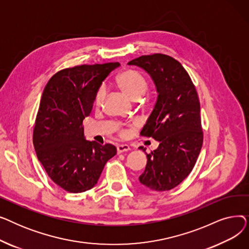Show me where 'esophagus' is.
<instances>
[{
  "label": "esophagus",
  "instance_id": "esophagus-1",
  "mask_svg": "<svg viewBox=\"0 0 249 249\" xmlns=\"http://www.w3.org/2000/svg\"><path fill=\"white\" fill-rule=\"evenodd\" d=\"M130 150V147L127 145V144H120L117 146V152L118 153H123V152H126Z\"/></svg>",
  "mask_w": 249,
  "mask_h": 249
}]
</instances>
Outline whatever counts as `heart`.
Wrapping results in <instances>:
<instances>
[{"instance_id":"heart-1","label":"heart","mask_w":249,"mask_h":249,"mask_svg":"<svg viewBox=\"0 0 249 249\" xmlns=\"http://www.w3.org/2000/svg\"><path fill=\"white\" fill-rule=\"evenodd\" d=\"M116 85L122 90V93L125 96H127L132 101H138L145 94L148 88V83L144 75H142L140 72L133 70H126L118 74V76L116 77ZM104 97L105 95L103 90H99L96 94L94 104L97 108H100L102 106ZM118 130H119L118 131L119 135L123 138L129 135V131L127 129L120 128Z\"/></svg>"}]
</instances>
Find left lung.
Returning <instances> with one entry per match:
<instances>
[{"label": "left lung", "instance_id": "8db88e82", "mask_svg": "<svg viewBox=\"0 0 249 249\" xmlns=\"http://www.w3.org/2000/svg\"><path fill=\"white\" fill-rule=\"evenodd\" d=\"M144 70L155 84L159 96L140 135L160 142L150 153L146 148L145 171L139 180L152 191H169L184 180L198 160L203 130L197 90L184 67L161 53L142 55L128 62Z\"/></svg>", "mask_w": 249, "mask_h": 249}]
</instances>
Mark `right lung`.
I'll use <instances>...</instances> for the list:
<instances>
[{
	"instance_id": "1",
	"label": "right lung",
	"mask_w": 249,
	"mask_h": 249,
	"mask_svg": "<svg viewBox=\"0 0 249 249\" xmlns=\"http://www.w3.org/2000/svg\"><path fill=\"white\" fill-rule=\"evenodd\" d=\"M119 62L83 64L56 72L44 88L33 130L38 160L48 177L70 193L86 192L98 182L114 145L88 141L83 121L97 91Z\"/></svg>"
}]
</instances>
